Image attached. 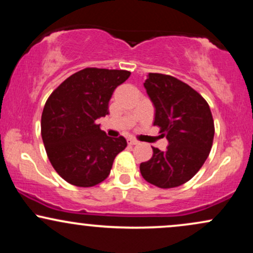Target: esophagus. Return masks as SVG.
Segmentation results:
<instances>
[{"mask_svg": "<svg viewBox=\"0 0 253 253\" xmlns=\"http://www.w3.org/2000/svg\"><path fill=\"white\" fill-rule=\"evenodd\" d=\"M128 144H129V145H136V144H139V141L136 140V139L129 138V139H128Z\"/></svg>", "mask_w": 253, "mask_h": 253, "instance_id": "34e87169", "label": "esophagus"}]
</instances>
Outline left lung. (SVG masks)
Masks as SVG:
<instances>
[{"label": "left lung", "instance_id": "1", "mask_svg": "<svg viewBox=\"0 0 253 253\" xmlns=\"http://www.w3.org/2000/svg\"><path fill=\"white\" fill-rule=\"evenodd\" d=\"M155 104V126L169 145L152 147L150 161L140 164L145 181L162 189L184 184L196 175L210 156L214 120L207 101L195 89L176 77L149 74L144 83Z\"/></svg>", "mask_w": 253, "mask_h": 253}]
</instances>
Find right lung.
Segmentation results:
<instances>
[{
	"label": "right lung",
	"instance_id": "1",
	"mask_svg": "<svg viewBox=\"0 0 253 253\" xmlns=\"http://www.w3.org/2000/svg\"><path fill=\"white\" fill-rule=\"evenodd\" d=\"M126 70L85 68L52 91L42 114V138L57 173L76 187H94L107 178L124 136L110 138L96 120L109 114L115 88L129 77Z\"/></svg>",
	"mask_w": 253,
	"mask_h": 253
}]
</instances>
